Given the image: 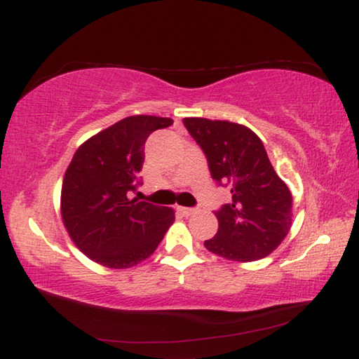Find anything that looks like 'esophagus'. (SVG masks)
Listing matches in <instances>:
<instances>
[{
	"label": "esophagus",
	"mask_w": 359,
	"mask_h": 359,
	"mask_svg": "<svg viewBox=\"0 0 359 359\" xmlns=\"http://www.w3.org/2000/svg\"><path fill=\"white\" fill-rule=\"evenodd\" d=\"M177 210H179L182 215H184V217H190V215L196 214V209L195 208H182V206H179Z\"/></svg>",
	"instance_id": "1"
}]
</instances>
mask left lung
Returning <instances> with one entry per match:
<instances>
[{
    "mask_svg": "<svg viewBox=\"0 0 359 359\" xmlns=\"http://www.w3.org/2000/svg\"><path fill=\"white\" fill-rule=\"evenodd\" d=\"M208 158L210 175L231 187V203L215 212L217 235L208 251L233 262L270 255L292 225V193L278 177L259 135L246 126L208 118H184Z\"/></svg>",
    "mask_w": 359,
    "mask_h": 359,
    "instance_id": "8db88e82",
    "label": "left lung"
}]
</instances>
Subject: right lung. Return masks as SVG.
<instances>
[{
  "label": "right lung",
  "mask_w": 359,
  "mask_h": 359,
  "mask_svg": "<svg viewBox=\"0 0 359 359\" xmlns=\"http://www.w3.org/2000/svg\"><path fill=\"white\" fill-rule=\"evenodd\" d=\"M170 118L134 115L78 147L65 170L60 214L72 241L107 269H130L149 259L175 219L172 208L137 198L144 145Z\"/></svg>",
  "instance_id": "obj_1"
}]
</instances>
